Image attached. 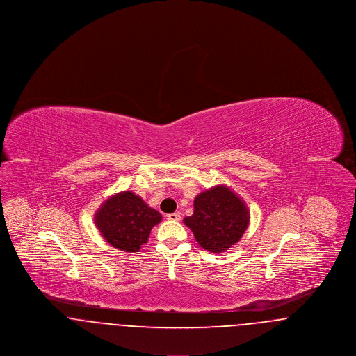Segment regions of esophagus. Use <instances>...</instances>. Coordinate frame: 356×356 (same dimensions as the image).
I'll use <instances>...</instances> for the list:
<instances>
[{
    "label": "esophagus",
    "mask_w": 356,
    "mask_h": 356,
    "mask_svg": "<svg viewBox=\"0 0 356 356\" xmlns=\"http://www.w3.org/2000/svg\"><path fill=\"white\" fill-rule=\"evenodd\" d=\"M167 219L170 221H179L181 219V215L179 212H175V213L167 215Z\"/></svg>",
    "instance_id": "34e87169"
}]
</instances>
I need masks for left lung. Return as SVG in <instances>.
<instances>
[{
	"label": "left lung",
	"mask_w": 356,
	"mask_h": 356,
	"mask_svg": "<svg viewBox=\"0 0 356 356\" xmlns=\"http://www.w3.org/2000/svg\"><path fill=\"white\" fill-rule=\"evenodd\" d=\"M193 215L184 219L186 227L204 250L221 254L235 245L250 224L245 203L228 186H216L196 196Z\"/></svg>",
	"instance_id": "1"
}]
</instances>
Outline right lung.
Returning a JSON list of instances; mask_svg holds the SVG:
<instances>
[{
  "label": "right lung",
  "instance_id": "obj_1",
  "mask_svg": "<svg viewBox=\"0 0 356 356\" xmlns=\"http://www.w3.org/2000/svg\"><path fill=\"white\" fill-rule=\"evenodd\" d=\"M161 215L132 191L108 197L95 213V224L102 237L115 248L137 252L148 241Z\"/></svg>",
  "mask_w": 356,
  "mask_h": 356
}]
</instances>
